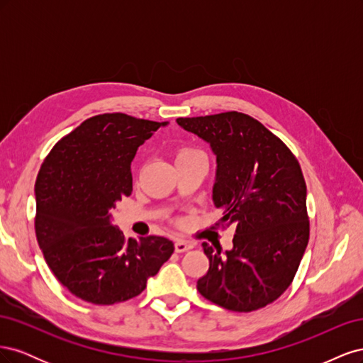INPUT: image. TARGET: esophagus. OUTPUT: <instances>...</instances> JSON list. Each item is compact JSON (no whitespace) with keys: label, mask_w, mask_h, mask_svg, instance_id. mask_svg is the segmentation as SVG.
Instances as JSON below:
<instances>
[{"label":"esophagus","mask_w":363,"mask_h":363,"mask_svg":"<svg viewBox=\"0 0 363 363\" xmlns=\"http://www.w3.org/2000/svg\"><path fill=\"white\" fill-rule=\"evenodd\" d=\"M174 248H175V252H184V251H189L194 248V244L192 242H188V240H175L174 244Z\"/></svg>","instance_id":"34e87169"}]
</instances>
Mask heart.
<instances>
[{"label": "heart", "mask_w": 363, "mask_h": 363, "mask_svg": "<svg viewBox=\"0 0 363 363\" xmlns=\"http://www.w3.org/2000/svg\"><path fill=\"white\" fill-rule=\"evenodd\" d=\"M196 155H201L199 150H195L192 147H182L175 152V160H180V159H186V157H192Z\"/></svg>", "instance_id": "heart-1"}]
</instances>
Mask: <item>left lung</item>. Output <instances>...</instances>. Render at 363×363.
<instances>
[{"instance_id":"obj_1","label":"left lung","mask_w":363,"mask_h":363,"mask_svg":"<svg viewBox=\"0 0 363 363\" xmlns=\"http://www.w3.org/2000/svg\"><path fill=\"white\" fill-rule=\"evenodd\" d=\"M216 155L218 225H233V248L203 242L208 269L196 281L206 300L227 311L262 309L289 288L309 242L306 182L284 142L239 112L179 118Z\"/></svg>"}]
</instances>
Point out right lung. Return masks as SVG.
I'll return each mask as SVG.
<instances>
[{"mask_svg":"<svg viewBox=\"0 0 363 363\" xmlns=\"http://www.w3.org/2000/svg\"><path fill=\"white\" fill-rule=\"evenodd\" d=\"M164 125L96 115L62 138L42 163L35 184L38 244L56 279L83 301L108 306L138 296L174 252L162 236L127 240L111 215L133 191L138 148Z\"/></svg>","mask_w":363,"mask_h":363,"instance_id":"right-lung-1","label":"right lung"}]
</instances>
